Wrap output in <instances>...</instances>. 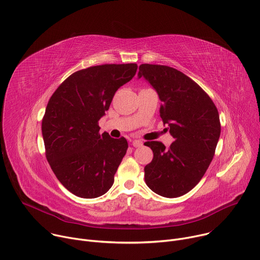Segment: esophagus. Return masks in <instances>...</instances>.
Masks as SVG:
<instances>
[{
  "instance_id": "esophagus-1",
  "label": "esophagus",
  "mask_w": 260,
  "mask_h": 260,
  "mask_svg": "<svg viewBox=\"0 0 260 260\" xmlns=\"http://www.w3.org/2000/svg\"><path fill=\"white\" fill-rule=\"evenodd\" d=\"M132 146H133V147H135V148H139V147H141V146H142V142H141L140 140L135 139V140H133V141H132Z\"/></svg>"
}]
</instances>
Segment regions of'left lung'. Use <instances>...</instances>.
<instances>
[{"instance_id":"left-lung-1","label":"left lung","mask_w":260,"mask_h":260,"mask_svg":"<svg viewBox=\"0 0 260 260\" xmlns=\"http://www.w3.org/2000/svg\"><path fill=\"white\" fill-rule=\"evenodd\" d=\"M145 77L159 95L160 117L175 138L169 148L147 141L154 157L145 167L148 187L175 198L192 190L205 176L221 133L219 112L210 96L183 72L164 65L141 64Z\"/></svg>"}]
</instances>
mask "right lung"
<instances>
[{"label": "right lung", "mask_w": 260, "mask_h": 260, "mask_svg": "<svg viewBox=\"0 0 260 260\" xmlns=\"http://www.w3.org/2000/svg\"><path fill=\"white\" fill-rule=\"evenodd\" d=\"M136 64H104L78 70L50 97L42 119L46 159L56 179L72 194L96 198L112 186L128 149L124 137L100 134L98 121Z\"/></svg>", "instance_id": "right-lung-1"}]
</instances>
